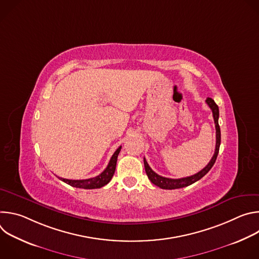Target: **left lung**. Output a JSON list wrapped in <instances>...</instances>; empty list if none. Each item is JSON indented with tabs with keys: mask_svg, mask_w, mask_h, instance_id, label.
Masks as SVG:
<instances>
[{
	"mask_svg": "<svg viewBox=\"0 0 259 259\" xmlns=\"http://www.w3.org/2000/svg\"><path fill=\"white\" fill-rule=\"evenodd\" d=\"M206 103L209 105V107L212 110L213 114V119H214V123H215V129H216V145H215V152L214 155L212 157V159L210 160V162L208 163V165L203 168L200 172L192 175V176H188V177H183V178H178V179H172V178H167V177H163L159 174H157L155 171L152 170V168L150 167V165L147 164L145 158H143V163H144V168H145V172L149 179L155 184V186L163 189V190H175V189H181L184 187H189L191 184L195 183L196 181L200 180L203 176H205L209 170L213 167L218 152H219V146H220V127L218 125V118H219V109L217 104L215 103V101L208 97L206 99Z\"/></svg>",
	"mask_w": 259,
	"mask_h": 259,
	"instance_id": "left-lung-1",
	"label": "left lung"
}]
</instances>
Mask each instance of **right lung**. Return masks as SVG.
Here are the masks:
<instances>
[{
  "label": "right lung",
  "mask_w": 259,
  "mask_h": 259,
  "mask_svg": "<svg viewBox=\"0 0 259 259\" xmlns=\"http://www.w3.org/2000/svg\"><path fill=\"white\" fill-rule=\"evenodd\" d=\"M121 149H122V146H120L119 149L114 153L113 157L110 158L109 163H108L107 167L104 169V171L96 177H92V178H88V179H81V180L65 179V178H61V177H59V179L65 183L69 184V186H71L73 188L85 189V190L100 189V188L104 187L105 184H107L110 181V179L113 178V176L115 174V170H116L118 156L121 152Z\"/></svg>",
  "instance_id": "add662e5"
}]
</instances>
